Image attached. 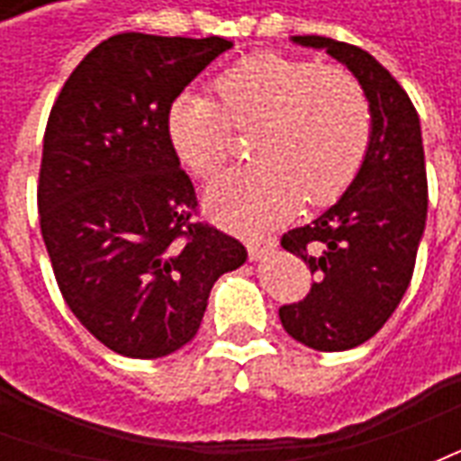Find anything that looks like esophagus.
Returning <instances> with one entry per match:
<instances>
[{
  "mask_svg": "<svg viewBox=\"0 0 461 461\" xmlns=\"http://www.w3.org/2000/svg\"><path fill=\"white\" fill-rule=\"evenodd\" d=\"M247 247H249V257L251 259H264L267 254L276 249V241L274 240H249L247 241Z\"/></svg>",
  "mask_w": 461,
  "mask_h": 461,
  "instance_id": "obj_1",
  "label": "esophagus"
}]
</instances>
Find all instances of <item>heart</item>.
Segmentation results:
<instances>
[{"label":"heart","mask_w":461,"mask_h":461,"mask_svg":"<svg viewBox=\"0 0 461 461\" xmlns=\"http://www.w3.org/2000/svg\"><path fill=\"white\" fill-rule=\"evenodd\" d=\"M220 104L185 91L167 111V138L187 167L212 177L231 155V125L259 128L257 162L212 180L207 207L240 230H269L306 204L336 200L366 160L373 111L363 86L306 59L254 54L214 81Z\"/></svg>","instance_id":"b5f03b06"}]
</instances>
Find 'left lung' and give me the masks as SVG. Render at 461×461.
Returning <instances> with one entry per match:
<instances>
[{
    "instance_id": "8db88e82",
    "label": "left lung",
    "mask_w": 461,
    "mask_h": 461,
    "mask_svg": "<svg viewBox=\"0 0 461 461\" xmlns=\"http://www.w3.org/2000/svg\"><path fill=\"white\" fill-rule=\"evenodd\" d=\"M291 41L326 49L356 76L373 111L366 160L340 200L281 237L316 274L306 299L281 306V326L303 346L336 353L373 339L410 286L427 220L422 131L405 88L367 51L326 36Z\"/></svg>"
}]
</instances>
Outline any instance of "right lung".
Listing matches in <instances>:
<instances>
[{"mask_svg": "<svg viewBox=\"0 0 461 461\" xmlns=\"http://www.w3.org/2000/svg\"><path fill=\"white\" fill-rule=\"evenodd\" d=\"M227 49L221 36H111L46 122L36 197L54 276L88 333L125 357L190 343L214 281L247 261L241 241L194 221L197 194L167 138L172 101Z\"/></svg>", "mask_w": 461, "mask_h": 461, "instance_id": "obj_1", "label": "right lung"}]
</instances>
